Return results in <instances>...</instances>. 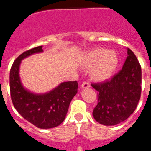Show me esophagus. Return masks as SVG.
I'll use <instances>...</instances> for the list:
<instances>
[{
	"mask_svg": "<svg viewBox=\"0 0 151 151\" xmlns=\"http://www.w3.org/2000/svg\"><path fill=\"white\" fill-rule=\"evenodd\" d=\"M90 87V85H89V83H88V82H83V83L82 84V85H81V88H89Z\"/></svg>",
	"mask_w": 151,
	"mask_h": 151,
	"instance_id": "obj_1",
	"label": "esophagus"
}]
</instances>
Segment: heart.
I'll list each match as a JSON object with an SVG mask.
<instances>
[{
	"instance_id": "obj_1",
	"label": "heart",
	"mask_w": 151,
	"mask_h": 151,
	"mask_svg": "<svg viewBox=\"0 0 151 151\" xmlns=\"http://www.w3.org/2000/svg\"><path fill=\"white\" fill-rule=\"evenodd\" d=\"M119 63V58L115 50H107L103 47H94L87 51L81 60L82 66L90 69L92 80L104 82L113 77Z\"/></svg>"
}]
</instances>
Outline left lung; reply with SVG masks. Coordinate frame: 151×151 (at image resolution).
<instances>
[{
  "label": "left lung",
  "mask_w": 151,
  "mask_h": 151,
  "mask_svg": "<svg viewBox=\"0 0 151 151\" xmlns=\"http://www.w3.org/2000/svg\"><path fill=\"white\" fill-rule=\"evenodd\" d=\"M122 69L111 79L91 85L98 92V103L92 114L102 125H115L127 119L141 97V66L129 48Z\"/></svg>",
  "instance_id": "left-lung-1"
}]
</instances>
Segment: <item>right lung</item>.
Returning a JSON list of instances; mask_svg holds the SVG:
<instances>
[{
    "label": "right lung",
    "instance_id": "obj_1",
    "mask_svg": "<svg viewBox=\"0 0 151 151\" xmlns=\"http://www.w3.org/2000/svg\"><path fill=\"white\" fill-rule=\"evenodd\" d=\"M42 52V46L36 47L16 59L10 72V95L13 106L25 119L40 129H51L60 125L66 118L69 104L78 92V82H62L44 94H35L25 88L19 77L21 61Z\"/></svg>",
    "mask_w": 151,
    "mask_h": 151
}]
</instances>
